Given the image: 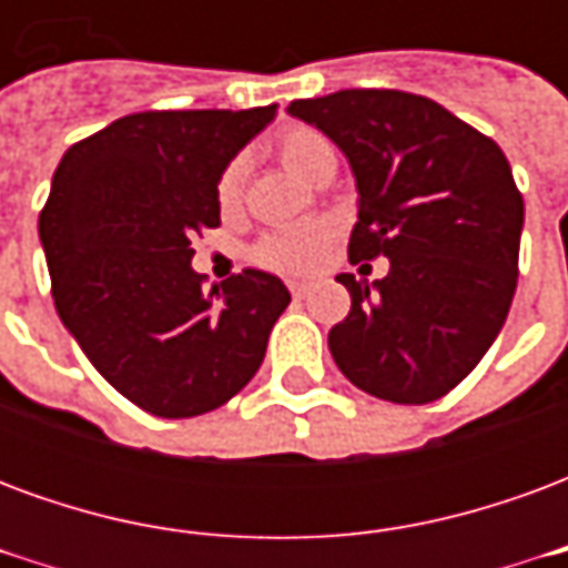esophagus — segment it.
I'll return each mask as SVG.
<instances>
[{
	"mask_svg": "<svg viewBox=\"0 0 568 568\" xmlns=\"http://www.w3.org/2000/svg\"><path fill=\"white\" fill-rule=\"evenodd\" d=\"M288 288H292V295L295 297H304L310 292L307 283H288Z\"/></svg>",
	"mask_w": 568,
	"mask_h": 568,
	"instance_id": "34e87169",
	"label": "esophagus"
}]
</instances>
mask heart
I'll return each instance as SVG.
<instances>
[{
  "label": "heart",
  "instance_id": "heart-1",
  "mask_svg": "<svg viewBox=\"0 0 568 568\" xmlns=\"http://www.w3.org/2000/svg\"><path fill=\"white\" fill-rule=\"evenodd\" d=\"M332 145L310 128H292L285 130L280 140V161L285 163L288 173L310 179V173L320 166L325 158H332ZM240 179H243V163H231L215 185V197L222 206H234L236 194H240ZM332 240V227L328 224H310V227H297V231H283V234H271L255 246V261L271 267V271L283 273H304L313 271L320 264L322 252Z\"/></svg>",
  "mask_w": 568,
  "mask_h": 568
}]
</instances>
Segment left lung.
<instances>
[{
  "label": "left lung",
  "mask_w": 568,
  "mask_h": 568,
  "mask_svg": "<svg viewBox=\"0 0 568 568\" xmlns=\"http://www.w3.org/2000/svg\"><path fill=\"white\" fill-rule=\"evenodd\" d=\"M288 115L349 161V261L389 258L371 285L337 276L353 307L328 332L334 362L362 393L428 405L475 371L511 310L524 197L508 158L417 93L337 91L295 100Z\"/></svg>",
  "instance_id": "left-lung-1"
}]
</instances>
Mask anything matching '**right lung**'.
I'll list each match as a JSON object with an SVG mask.
<instances>
[{
	"mask_svg": "<svg viewBox=\"0 0 568 568\" xmlns=\"http://www.w3.org/2000/svg\"><path fill=\"white\" fill-rule=\"evenodd\" d=\"M273 118L276 105L118 118L75 142L51 179L39 240L60 322L154 417L231 402L292 301L273 273L248 267L203 288L191 267V236L222 224L219 179Z\"/></svg>",
	"mask_w": 568,
	"mask_h": 568,
	"instance_id": "obj_1",
	"label": "right lung"
}]
</instances>
